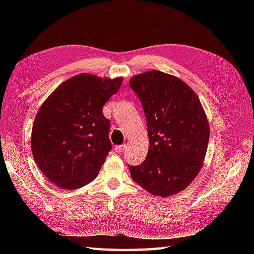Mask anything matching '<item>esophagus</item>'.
<instances>
[{
	"instance_id": "1",
	"label": "esophagus",
	"mask_w": 254,
	"mask_h": 254,
	"mask_svg": "<svg viewBox=\"0 0 254 254\" xmlns=\"http://www.w3.org/2000/svg\"><path fill=\"white\" fill-rule=\"evenodd\" d=\"M126 147H127V145H126V144H123V145H118V146H116V147H115L116 153H118V154H121V153H123V150L126 149Z\"/></svg>"
}]
</instances>
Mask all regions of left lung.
I'll return each mask as SVG.
<instances>
[{
  "instance_id": "8db88e82",
  "label": "left lung",
  "mask_w": 254,
  "mask_h": 254,
  "mask_svg": "<svg viewBox=\"0 0 254 254\" xmlns=\"http://www.w3.org/2000/svg\"><path fill=\"white\" fill-rule=\"evenodd\" d=\"M128 85L142 102L149 139L146 159L130 167L132 179L156 196L185 190L203 167L209 123L197 95L179 77L160 71L133 76Z\"/></svg>"
}]
</instances>
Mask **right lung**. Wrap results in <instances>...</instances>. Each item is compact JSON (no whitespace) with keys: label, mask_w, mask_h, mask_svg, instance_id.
<instances>
[{"label":"right lung","mask_w":254,"mask_h":254,"mask_svg":"<svg viewBox=\"0 0 254 254\" xmlns=\"http://www.w3.org/2000/svg\"><path fill=\"white\" fill-rule=\"evenodd\" d=\"M123 77L80 73L52 91L38 110L31 152L58 188L74 190L93 181L111 149L110 122L102 113Z\"/></svg>","instance_id":"1"}]
</instances>
